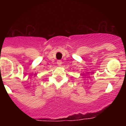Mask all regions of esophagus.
Listing matches in <instances>:
<instances>
[{"label":"esophagus","mask_w":126,"mask_h":126,"mask_svg":"<svg viewBox=\"0 0 126 126\" xmlns=\"http://www.w3.org/2000/svg\"><path fill=\"white\" fill-rule=\"evenodd\" d=\"M57 64H58V66H62V62L61 60H58L57 61Z\"/></svg>","instance_id":"34e87169"}]
</instances>
